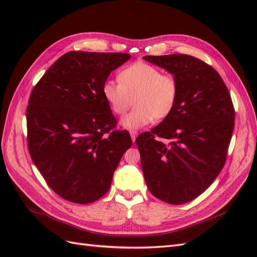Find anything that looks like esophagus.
Wrapping results in <instances>:
<instances>
[{
    "mask_svg": "<svg viewBox=\"0 0 257 257\" xmlns=\"http://www.w3.org/2000/svg\"><path fill=\"white\" fill-rule=\"evenodd\" d=\"M130 134H131V137H132V141H133V143H134L136 137H137V132L136 131H131Z\"/></svg>",
    "mask_w": 257,
    "mask_h": 257,
    "instance_id": "esophagus-1",
    "label": "esophagus"
}]
</instances>
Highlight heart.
<instances>
[{
	"label": "heart",
	"mask_w": 257,
	"mask_h": 257,
	"mask_svg": "<svg viewBox=\"0 0 257 257\" xmlns=\"http://www.w3.org/2000/svg\"><path fill=\"white\" fill-rule=\"evenodd\" d=\"M118 79L119 82L106 80L102 92L111 110L119 115L125 113L135 100L134 109L121 120L124 127L141 128L173 112L179 96V84L174 75L138 61L123 68Z\"/></svg>",
	"instance_id": "1"
}]
</instances>
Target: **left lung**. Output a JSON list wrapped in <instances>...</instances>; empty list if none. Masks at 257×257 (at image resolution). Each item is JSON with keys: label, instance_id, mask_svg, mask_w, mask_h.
<instances>
[{"label": "left lung", "instance_id": "8db88e82", "mask_svg": "<svg viewBox=\"0 0 257 257\" xmlns=\"http://www.w3.org/2000/svg\"><path fill=\"white\" fill-rule=\"evenodd\" d=\"M144 59L165 68L179 84L173 112L136 138L145 180L152 195L165 203H189L209 188L226 162L234 105L219 73L204 61L188 54Z\"/></svg>", "mask_w": 257, "mask_h": 257}]
</instances>
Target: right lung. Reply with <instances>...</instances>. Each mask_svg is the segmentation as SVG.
Here are the masks:
<instances>
[{
	"mask_svg": "<svg viewBox=\"0 0 257 257\" xmlns=\"http://www.w3.org/2000/svg\"><path fill=\"white\" fill-rule=\"evenodd\" d=\"M128 53L69 51L44 74L27 107L28 148L45 181L71 203L103 197L132 138L102 88Z\"/></svg>",
	"mask_w": 257,
	"mask_h": 257,
	"instance_id": "obj_1",
	"label": "right lung"
}]
</instances>
